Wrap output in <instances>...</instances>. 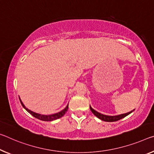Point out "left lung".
Wrapping results in <instances>:
<instances>
[{
    "mask_svg": "<svg viewBox=\"0 0 154 154\" xmlns=\"http://www.w3.org/2000/svg\"><path fill=\"white\" fill-rule=\"evenodd\" d=\"M90 108L92 113H93L94 115L97 117V118H99V119H101V120L106 121V122H114V121H117L120 120V119H123V118H124V117H125L126 116L129 115V114H131V112L134 110V109L133 111H131V112H128V113H125V114H120V115H118V116H107V115H104V114L99 113V112H98L95 111L94 109H92L90 106Z\"/></svg>",
    "mask_w": 154,
    "mask_h": 154,
    "instance_id": "obj_1",
    "label": "left lung"
}]
</instances>
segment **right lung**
Returning <instances> with one entry per match:
<instances>
[{
  "label": "right lung",
  "instance_id": "1",
  "mask_svg": "<svg viewBox=\"0 0 154 154\" xmlns=\"http://www.w3.org/2000/svg\"><path fill=\"white\" fill-rule=\"evenodd\" d=\"M20 101L22 106H23V108L25 109L29 114H31L33 116L35 117L36 119H40V120L44 121H52L56 120V119H60V118H61V117L64 115L65 113L67 112L68 109V106L66 107L65 109H63L62 111L58 112V113H56L54 114H51V115H42V114H37V113H35V112H33L32 111L29 110V109H28L25 106H24V104L23 103V102L21 101L20 99Z\"/></svg>",
  "mask_w": 154,
  "mask_h": 154
}]
</instances>
